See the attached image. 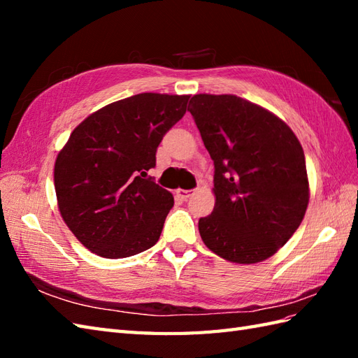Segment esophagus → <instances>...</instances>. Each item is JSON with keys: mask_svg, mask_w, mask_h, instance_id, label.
<instances>
[{"mask_svg": "<svg viewBox=\"0 0 358 358\" xmlns=\"http://www.w3.org/2000/svg\"><path fill=\"white\" fill-rule=\"evenodd\" d=\"M195 194V191H186V189H177V195L183 201H187Z\"/></svg>", "mask_w": 358, "mask_h": 358, "instance_id": "obj_1", "label": "esophagus"}]
</instances>
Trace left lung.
Returning a JSON list of instances; mask_svg holds the SVG:
<instances>
[{"label":"left lung","mask_w":358,"mask_h":358,"mask_svg":"<svg viewBox=\"0 0 358 358\" xmlns=\"http://www.w3.org/2000/svg\"><path fill=\"white\" fill-rule=\"evenodd\" d=\"M189 104L215 167V206L199 222L204 245L227 262H263L305 217L301 144L283 120L237 95L199 94Z\"/></svg>","instance_id":"obj_1"}]
</instances>
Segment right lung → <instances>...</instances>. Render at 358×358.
<instances>
[{
	"label": "right lung",
	"mask_w": 358,
	"mask_h": 358,
	"mask_svg": "<svg viewBox=\"0 0 358 358\" xmlns=\"http://www.w3.org/2000/svg\"><path fill=\"white\" fill-rule=\"evenodd\" d=\"M189 95L138 94L104 106L73 129L53 171L58 209L81 245L104 258L152 248L173 206L148 171Z\"/></svg>",
	"instance_id": "right-lung-1"
}]
</instances>
